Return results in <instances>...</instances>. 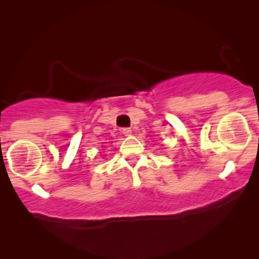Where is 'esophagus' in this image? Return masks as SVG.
Listing matches in <instances>:
<instances>
[{
	"instance_id": "34e87169",
	"label": "esophagus",
	"mask_w": 259,
	"mask_h": 259,
	"mask_svg": "<svg viewBox=\"0 0 259 259\" xmlns=\"http://www.w3.org/2000/svg\"><path fill=\"white\" fill-rule=\"evenodd\" d=\"M122 132H123V135H124V136H131L132 130H131V128H123Z\"/></svg>"
}]
</instances>
